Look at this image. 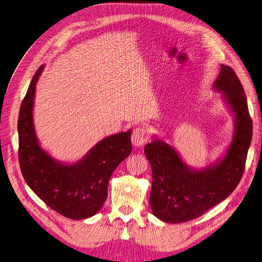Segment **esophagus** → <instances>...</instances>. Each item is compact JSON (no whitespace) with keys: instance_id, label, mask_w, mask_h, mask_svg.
Returning <instances> with one entry per match:
<instances>
[{"instance_id":"34e87169","label":"esophagus","mask_w":262,"mask_h":262,"mask_svg":"<svg viewBox=\"0 0 262 262\" xmlns=\"http://www.w3.org/2000/svg\"><path fill=\"white\" fill-rule=\"evenodd\" d=\"M132 144L137 147H141L143 146L147 140H148V136H147V132L144 128H137L134 129L132 132Z\"/></svg>"}]
</instances>
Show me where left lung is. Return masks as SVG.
I'll return each mask as SVG.
<instances>
[{
	"mask_svg": "<svg viewBox=\"0 0 262 262\" xmlns=\"http://www.w3.org/2000/svg\"><path fill=\"white\" fill-rule=\"evenodd\" d=\"M213 90L222 94L234 120L233 139L216 161L205 167H191L175 147L157 136L144 147L153 173L149 205L154 215L166 223L199 217L224 201L242 179L252 136L247 98L234 70L224 64Z\"/></svg>",
	"mask_w": 262,
	"mask_h": 262,
	"instance_id": "obj_1",
	"label": "left lung"
}]
</instances>
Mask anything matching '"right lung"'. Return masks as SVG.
I'll use <instances>...</instances> for the list:
<instances>
[{"instance_id": "obj_1", "label": "right lung", "mask_w": 262, "mask_h": 262, "mask_svg": "<svg viewBox=\"0 0 262 262\" xmlns=\"http://www.w3.org/2000/svg\"><path fill=\"white\" fill-rule=\"evenodd\" d=\"M38 69L30 82L18 116V157L29 188L55 212L72 220L95 215L107 199L114 170L131 153V130L106 137L81 160H55L39 143L34 123L36 84L43 71Z\"/></svg>"}]
</instances>
